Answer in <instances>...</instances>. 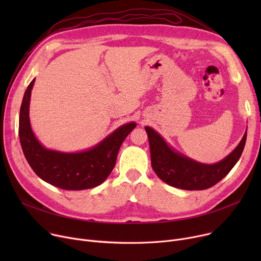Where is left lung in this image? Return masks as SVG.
<instances>
[{"label":"left lung","mask_w":261,"mask_h":261,"mask_svg":"<svg viewBox=\"0 0 261 261\" xmlns=\"http://www.w3.org/2000/svg\"><path fill=\"white\" fill-rule=\"evenodd\" d=\"M145 130L151 166L156 175L168 185L185 190L207 189L221 181L239 161L246 141L245 131L238 146L228 155L218 163L205 164L177 151L153 128L146 126Z\"/></svg>","instance_id":"left-lung-1"}]
</instances>
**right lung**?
Here are the masks:
<instances>
[{"label":"right lung","mask_w":261,"mask_h":261,"mask_svg":"<svg viewBox=\"0 0 261 261\" xmlns=\"http://www.w3.org/2000/svg\"><path fill=\"white\" fill-rule=\"evenodd\" d=\"M35 80L24 93L19 116L20 143L30 166L40 179L65 190H84L102 184L113 170L118 150L136 122L123 123L98 144L81 151L48 149L36 138L31 125L30 105Z\"/></svg>","instance_id":"add662e5"}]
</instances>
